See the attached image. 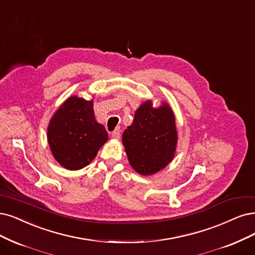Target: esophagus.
I'll use <instances>...</instances> for the list:
<instances>
[{
    "instance_id": "1",
    "label": "esophagus",
    "mask_w": 255,
    "mask_h": 255,
    "mask_svg": "<svg viewBox=\"0 0 255 255\" xmlns=\"http://www.w3.org/2000/svg\"><path fill=\"white\" fill-rule=\"evenodd\" d=\"M111 136H112V138L119 139L121 137V130H120V128H117L115 131H113V132L111 133Z\"/></svg>"
}]
</instances>
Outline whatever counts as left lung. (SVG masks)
Returning <instances> with one entry per match:
<instances>
[{
  "instance_id": "obj_1",
  "label": "left lung",
  "mask_w": 255,
  "mask_h": 255,
  "mask_svg": "<svg viewBox=\"0 0 255 255\" xmlns=\"http://www.w3.org/2000/svg\"><path fill=\"white\" fill-rule=\"evenodd\" d=\"M122 139L128 161L137 173L150 175L162 170L173 159L177 144L172 109L167 103L154 108L151 101L144 102Z\"/></svg>"
}]
</instances>
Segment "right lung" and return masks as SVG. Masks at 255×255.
Listing matches in <instances>:
<instances>
[{
    "label": "right lung",
    "instance_id": "1",
    "mask_svg": "<svg viewBox=\"0 0 255 255\" xmlns=\"http://www.w3.org/2000/svg\"><path fill=\"white\" fill-rule=\"evenodd\" d=\"M47 138L56 162L68 170H79L93 161L108 133L94 117L93 102L73 96L55 111Z\"/></svg>",
    "mask_w": 255,
    "mask_h": 255
}]
</instances>
